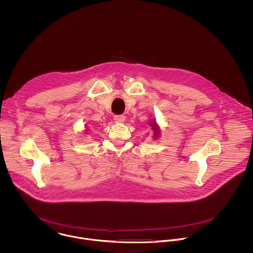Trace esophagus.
Wrapping results in <instances>:
<instances>
[{"label": "esophagus", "instance_id": "obj_1", "mask_svg": "<svg viewBox=\"0 0 253 253\" xmlns=\"http://www.w3.org/2000/svg\"><path fill=\"white\" fill-rule=\"evenodd\" d=\"M125 120H126V117L123 116V115H117V116L114 117V121H115L116 123H118V124L124 123Z\"/></svg>", "mask_w": 253, "mask_h": 253}]
</instances>
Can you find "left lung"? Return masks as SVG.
Returning <instances> with one entry per match:
<instances>
[{"label":"left lung","instance_id":"8db88e82","mask_svg":"<svg viewBox=\"0 0 253 253\" xmlns=\"http://www.w3.org/2000/svg\"><path fill=\"white\" fill-rule=\"evenodd\" d=\"M149 126L152 127V129L154 130V139H158V137L161 134V130H160V126L159 125L156 123L155 120H152L149 122Z\"/></svg>","mask_w":253,"mask_h":253}]
</instances>
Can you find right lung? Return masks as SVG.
<instances>
[{
	"label": "right lung",
	"mask_w": 253,
	"mask_h": 253,
	"mask_svg": "<svg viewBox=\"0 0 253 253\" xmlns=\"http://www.w3.org/2000/svg\"><path fill=\"white\" fill-rule=\"evenodd\" d=\"M85 127H87V126H85ZM85 132H86V131H85Z\"/></svg>",
	"instance_id": "add662e5"
}]
</instances>
